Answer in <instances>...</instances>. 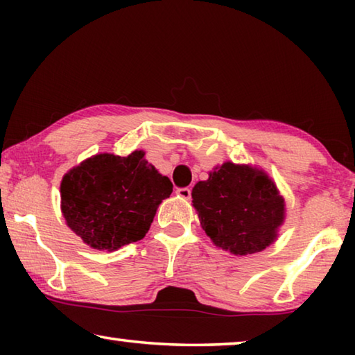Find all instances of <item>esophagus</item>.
Here are the masks:
<instances>
[{
    "label": "esophagus",
    "mask_w": 355,
    "mask_h": 355,
    "mask_svg": "<svg viewBox=\"0 0 355 355\" xmlns=\"http://www.w3.org/2000/svg\"><path fill=\"white\" fill-rule=\"evenodd\" d=\"M175 194L180 197V199H183V200H189L191 199V189L189 188H178L175 191Z\"/></svg>",
    "instance_id": "1"
}]
</instances>
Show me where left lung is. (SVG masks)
<instances>
[{"label": "left lung", "mask_w": 355, "mask_h": 355, "mask_svg": "<svg viewBox=\"0 0 355 355\" xmlns=\"http://www.w3.org/2000/svg\"><path fill=\"white\" fill-rule=\"evenodd\" d=\"M192 205L207 235L233 255L261 252L277 239L285 200L263 171L230 161L192 188Z\"/></svg>", "instance_id": "8db88e82"}]
</instances>
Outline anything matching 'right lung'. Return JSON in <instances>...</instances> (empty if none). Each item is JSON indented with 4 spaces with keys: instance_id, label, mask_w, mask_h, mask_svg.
I'll use <instances>...</instances> for the list:
<instances>
[{
    "instance_id": "1",
    "label": "right lung",
    "mask_w": 355,
    "mask_h": 355,
    "mask_svg": "<svg viewBox=\"0 0 355 355\" xmlns=\"http://www.w3.org/2000/svg\"><path fill=\"white\" fill-rule=\"evenodd\" d=\"M142 150L128 156L100 153L70 169L61 182L67 225L98 250H117L146 236L156 208L172 194Z\"/></svg>"
}]
</instances>
